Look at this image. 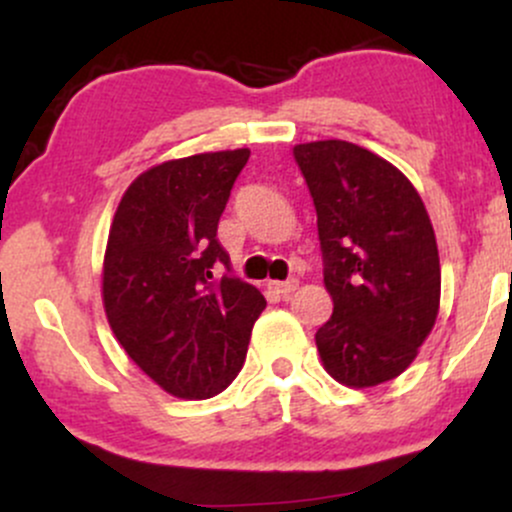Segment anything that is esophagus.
I'll use <instances>...</instances> for the list:
<instances>
[{"label":"esophagus","instance_id":"obj_1","mask_svg":"<svg viewBox=\"0 0 512 512\" xmlns=\"http://www.w3.org/2000/svg\"><path fill=\"white\" fill-rule=\"evenodd\" d=\"M269 289L272 291H276L279 293V296H291L293 291L298 289V279H286V281H272V284H269Z\"/></svg>","mask_w":512,"mask_h":512}]
</instances>
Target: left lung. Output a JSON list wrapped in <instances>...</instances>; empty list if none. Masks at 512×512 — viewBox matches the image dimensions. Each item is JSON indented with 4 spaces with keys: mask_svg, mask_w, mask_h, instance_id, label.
Returning a JSON list of instances; mask_svg holds the SVG:
<instances>
[{
    "mask_svg": "<svg viewBox=\"0 0 512 512\" xmlns=\"http://www.w3.org/2000/svg\"><path fill=\"white\" fill-rule=\"evenodd\" d=\"M317 211L334 313L315 334L325 370L349 387L397 378L436 325V233L414 185L363 146L327 139L293 149Z\"/></svg>",
    "mask_w": 512,
    "mask_h": 512,
    "instance_id": "1",
    "label": "left lung"
}]
</instances>
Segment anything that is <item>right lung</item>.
<instances>
[{"label":"right lung","instance_id":"obj_1","mask_svg":"<svg viewBox=\"0 0 512 512\" xmlns=\"http://www.w3.org/2000/svg\"><path fill=\"white\" fill-rule=\"evenodd\" d=\"M248 158L236 149L154 166L127 187L110 226L105 315L127 356L175 397L226 390L267 305L216 238Z\"/></svg>","mask_w":512,"mask_h":512}]
</instances>
